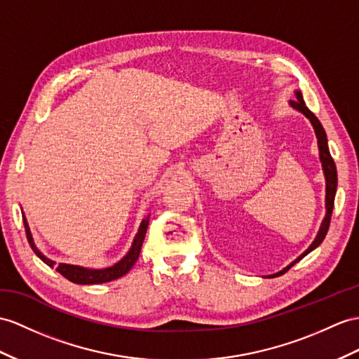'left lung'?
<instances>
[{"instance_id":"left-lung-1","label":"left lung","mask_w":359,"mask_h":359,"mask_svg":"<svg viewBox=\"0 0 359 359\" xmlns=\"http://www.w3.org/2000/svg\"><path fill=\"white\" fill-rule=\"evenodd\" d=\"M297 95V100H291V107L295 108L297 111L303 112L306 117H308L311 120V123L313 126V129H316V134H317V138H318V149H320V160H321V165H323V170H325V177H326V216L325 219H323L321 222V226H320V231L317 234L316 241L312 242V245L306 250L303 255L300 257H297L292 264L290 266H286L285 269H282L280 273L277 274H273L269 277H278L285 274L287 269H290L291 266H294L297 262L302 260L306 255H309V252L312 250H316L320 243L323 242V239L326 238L327 234V230H329V225H330V217H332V212H334V203H335V194H337V182H338V178H337V165H335V161L334 158H332V155L329 152V146H327V138H326V133H325V128L321 126L320 120L313 116V112L306 107V103L303 100V95L300 91L295 93Z\"/></svg>"}]
</instances>
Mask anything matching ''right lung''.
<instances>
[{
	"instance_id": "right-lung-1",
	"label": "right lung",
	"mask_w": 359,
	"mask_h": 359,
	"mask_svg": "<svg viewBox=\"0 0 359 359\" xmlns=\"http://www.w3.org/2000/svg\"><path fill=\"white\" fill-rule=\"evenodd\" d=\"M22 221H24L25 236H27V241L30 243L32 250L34 251V255H36L43 262V264H47L50 268L56 266L53 260L47 259L36 247H34V242H33V238L30 234L29 224H27V221H25V217H22ZM147 225H149V217H146V219L142 222V225H140V230L135 236V239L133 242V247H130L128 255L120 262H117L116 265H112L109 268H104V269H88V268H82V266H76V265L59 264L56 266V271L60 276H64L65 278H68L69 282L77 283V285H95V283H104V282L116 280V278L125 276L137 262V259L140 256V251H142V245H143V241H144V236H146Z\"/></svg>"
}]
</instances>
